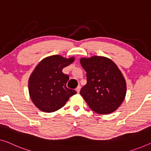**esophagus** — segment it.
<instances>
[{"instance_id": "1", "label": "esophagus", "mask_w": 151, "mask_h": 151, "mask_svg": "<svg viewBox=\"0 0 151 151\" xmlns=\"http://www.w3.org/2000/svg\"><path fill=\"white\" fill-rule=\"evenodd\" d=\"M80 90H81V86L78 85V86L76 88V92H77V93H79Z\"/></svg>"}]
</instances>
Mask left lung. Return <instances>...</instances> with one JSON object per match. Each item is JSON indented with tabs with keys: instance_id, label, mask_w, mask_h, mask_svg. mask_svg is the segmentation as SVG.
Segmentation results:
<instances>
[{
	"instance_id": "1",
	"label": "left lung",
	"mask_w": 151,
	"mask_h": 151,
	"mask_svg": "<svg viewBox=\"0 0 151 151\" xmlns=\"http://www.w3.org/2000/svg\"><path fill=\"white\" fill-rule=\"evenodd\" d=\"M86 71L87 84L80 93L92 111L106 114L121 104L126 94V83L121 71L109 58L93 56L81 58Z\"/></svg>"
}]
</instances>
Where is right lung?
Returning a JSON list of instances; mask_svg holds the SVG:
<instances>
[{"mask_svg": "<svg viewBox=\"0 0 151 151\" xmlns=\"http://www.w3.org/2000/svg\"><path fill=\"white\" fill-rule=\"evenodd\" d=\"M74 60V58L66 59L58 55H52L42 60L35 68L29 78V93L33 103L40 111H58L76 93L67 87L69 76L62 73V69Z\"/></svg>", "mask_w": 151, "mask_h": 151, "instance_id": "add662e5", "label": "right lung"}]
</instances>
